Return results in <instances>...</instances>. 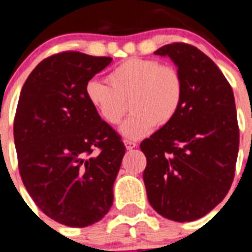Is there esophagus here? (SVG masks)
<instances>
[{
	"label": "esophagus",
	"instance_id": "esophagus-1",
	"mask_svg": "<svg viewBox=\"0 0 252 252\" xmlns=\"http://www.w3.org/2000/svg\"><path fill=\"white\" fill-rule=\"evenodd\" d=\"M124 146H126V148L128 149V151H131V149H134L135 147H137V143L126 139V140H124Z\"/></svg>",
	"mask_w": 252,
	"mask_h": 252
}]
</instances>
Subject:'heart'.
Instances as JSON below:
<instances>
[{
    "label": "heart",
    "mask_w": 252,
    "mask_h": 252,
    "mask_svg": "<svg viewBox=\"0 0 252 252\" xmlns=\"http://www.w3.org/2000/svg\"><path fill=\"white\" fill-rule=\"evenodd\" d=\"M109 85L89 80L85 98L104 123L117 126L126 115V101L131 115L122 124L128 139L146 137L156 126H168L178 115L185 98V83L173 66L153 59H129L108 74Z\"/></svg>",
    "instance_id": "heart-1"
}]
</instances>
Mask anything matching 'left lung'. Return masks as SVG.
I'll list each match as a JSON object with an SVG mask.
<instances>
[{
  "label": "left lung",
  "mask_w": 252,
  "mask_h": 252,
  "mask_svg": "<svg viewBox=\"0 0 252 252\" xmlns=\"http://www.w3.org/2000/svg\"><path fill=\"white\" fill-rule=\"evenodd\" d=\"M185 83L180 113L140 143L147 196L160 216L177 222L201 219L225 198L239 153L232 88L207 55L192 45H164Z\"/></svg>",
  "instance_id": "left-lung-1"
}]
</instances>
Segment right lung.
<instances>
[{"mask_svg": "<svg viewBox=\"0 0 252 252\" xmlns=\"http://www.w3.org/2000/svg\"><path fill=\"white\" fill-rule=\"evenodd\" d=\"M112 60L78 51L49 56L25 81L16 109L22 182L46 216L70 227L100 221L113 205L126 147L85 98L88 81Z\"/></svg>", "mask_w": 252, "mask_h": 252, "instance_id": "obj_1", "label": "right lung"}]
</instances>
